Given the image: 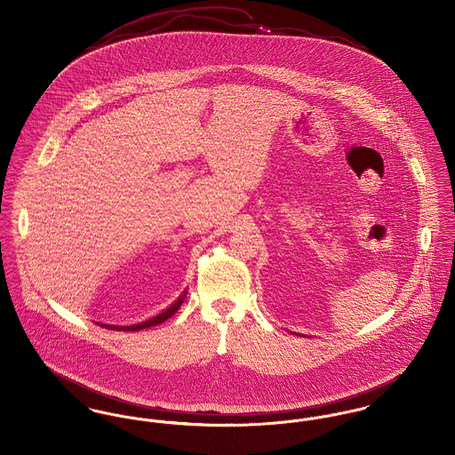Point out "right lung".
Returning <instances> with one entry per match:
<instances>
[{
	"label": "right lung",
	"instance_id": "right-lung-1",
	"mask_svg": "<svg viewBox=\"0 0 455 455\" xmlns=\"http://www.w3.org/2000/svg\"><path fill=\"white\" fill-rule=\"evenodd\" d=\"M184 302V295L177 300V302L172 303L167 310H164L162 314H158L156 317H152V319H148V321H145V323H140V324L134 325H108L102 324L104 327H108V329H112V331H141V329H147V327H152V325L162 324V323H165L169 317H172L173 314L177 312V308L180 307V303Z\"/></svg>",
	"mask_w": 455,
	"mask_h": 455
}]
</instances>
